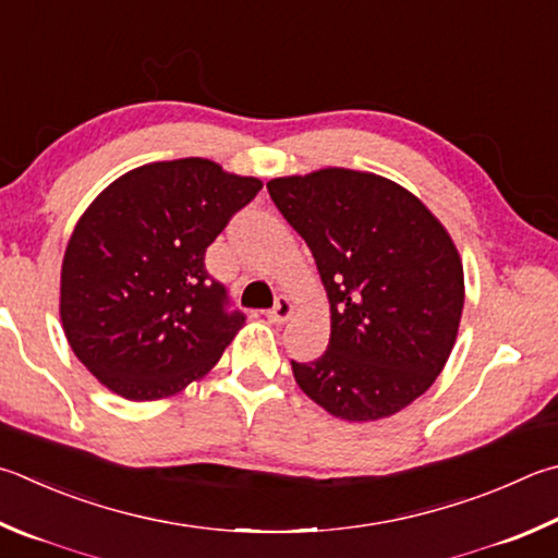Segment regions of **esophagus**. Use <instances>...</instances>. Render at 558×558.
<instances>
[{
  "label": "esophagus",
  "instance_id": "obj_1",
  "mask_svg": "<svg viewBox=\"0 0 558 558\" xmlns=\"http://www.w3.org/2000/svg\"><path fill=\"white\" fill-rule=\"evenodd\" d=\"M266 317H268L272 324H286V322L292 317V302H290L286 295H280V298L276 300V305H272V310L266 312Z\"/></svg>",
  "mask_w": 558,
  "mask_h": 558
}]
</instances>
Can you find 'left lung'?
<instances>
[{
    "label": "left lung",
    "mask_w": 558,
    "mask_h": 558,
    "mask_svg": "<svg viewBox=\"0 0 558 558\" xmlns=\"http://www.w3.org/2000/svg\"><path fill=\"white\" fill-rule=\"evenodd\" d=\"M305 239L329 298V347L292 361L295 380L339 420L408 408L447 366L463 312V263L441 221L398 182L322 168L268 182Z\"/></svg>",
    "instance_id": "left-lung-1"
}]
</instances>
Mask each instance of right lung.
<instances>
[{"mask_svg": "<svg viewBox=\"0 0 558 558\" xmlns=\"http://www.w3.org/2000/svg\"><path fill=\"white\" fill-rule=\"evenodd\" d=\"M263 182L215 160H160L107 185L77 219L60 268L70 349L121 398H170L215 368L244 327L205 268L207 246Z\"/></svg>", "mask_w": 558, "mask_h": 558, "instance_id": "right-lung-1", "label": "right lung"}]
</instances>
